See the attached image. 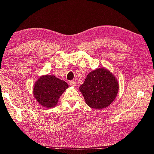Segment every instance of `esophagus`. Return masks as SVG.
Masks as SVG:
<instances>
[{"instance_id":"esophagus-1","label":"esophagus","mask_w":154,"mask_h":154,"mask_svg":"<svg viewBox=\"0 0 154 154\" xmlns=\"http://www.w3.org/2000/svg\"><path fill=\"white\" fill-rule=\"evenodd\" d=\"M69 85L71 87H76V82L71 81V82H69Z\"/></svg>"}]
</instances>
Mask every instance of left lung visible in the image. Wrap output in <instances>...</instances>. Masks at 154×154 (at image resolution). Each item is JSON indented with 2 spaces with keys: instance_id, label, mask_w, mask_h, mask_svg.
I'll return each instance as SVG.
<instances>
[{
  "instance_id": "8db88e82",
  "label": "left lung",
  "mask_w": 154,
  "mask_h": 154,
  "mask_svg": "<svg viewBox=\"0 0 154 154\" xmlns=\"http://www.w3.org/2000/svg\"><path fill=\"white\" fill-rule=\"evenodd\" d=\"M79 89L88 106L100 110L109 106L116 99L119 83L109 70L101 67L88 73Z\"/></svg>"
}]
</instances>
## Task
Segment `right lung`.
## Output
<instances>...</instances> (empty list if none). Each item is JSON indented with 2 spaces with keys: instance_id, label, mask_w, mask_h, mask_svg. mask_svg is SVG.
I'll return each instance as SVG.
<instances>
[{
  "instance_id": "right-lung-1",
  "label": "right lung",
  "mask_w": 154,
  "mask_h": 154,
  "mask_svg": "<svg viewBox=\"0 0 154 154\" xmlns=\"http://www.w3.org/2000/svg\"><path fill=\"white\" fill-rule=\"evenodd\" d=\"M68 87L66 82L55 76L42 75L35 82L32 91L40 105L51 109L57 105L60 97Z\"/></svg>"
}]
</instances>
